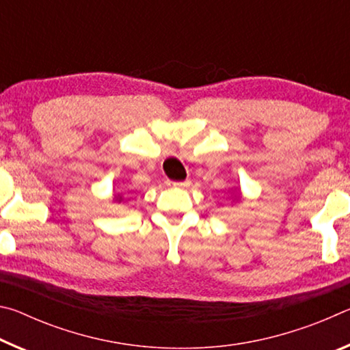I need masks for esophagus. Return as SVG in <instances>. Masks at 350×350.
Instances as JSON below:
<instances>
[{
  "instance_id": "1",
  "label": "esophagus",
  "mask_w": 350,
  "mask_h": 350,
  "mask_svg": "<svg viewBox=\"0 0 350 350\" xmlns=\"http://www.w3.org/2000/svg\"><path fill=\"white\" fill-rule=\"evenodd\" d=\"M168 185L183 188V187H188V185H189V180H183V182H168Z\"/></svg>"
}]
</instances>
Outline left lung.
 I'll return each instance as SVG.
<instances>
[{
  "instance_id": "obj_1",
  "label": "left lung",
  "mask_w": 350,
  "mask_h": 350,
  "mask_svg": "<svg viewBox=\"0 0 350 350\" xmlns=\"http://www.w3.org/2000/svg\"><path fill=\"white\" fill-rule=\"evenodd\" d=\"M238 196H239V194H238Z\"/></svg>"
}]
</instances>
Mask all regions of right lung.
<instances>
[{"instance_id":"right-lung-1","label":"right lung","mask_w":350,"mask_h":350,"mask_svg":"<svg viewBox=\"0 0 350 350\" xmlns=\"http://www.w3.org/2000/svg\"><path fill=\"white\" fill-rule=\"evenodd\" d=\"M117 199H118V200H122V198H120V196H118V198H117Z\"/></svg>"}]
</instances>
